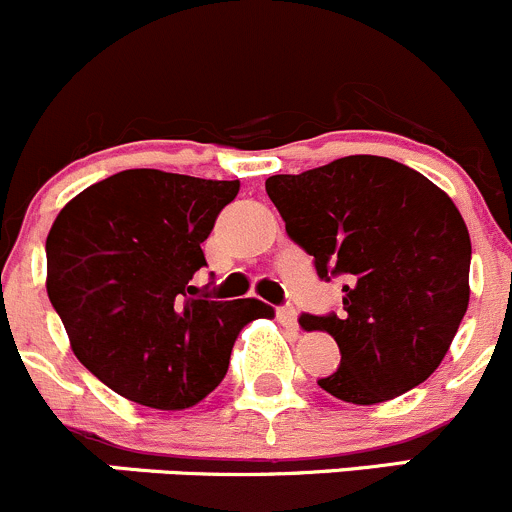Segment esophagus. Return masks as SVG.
<instances>
[{
	"label": "esophagus",
	"mask_w": 512,
	"mask_h": 512,
	"mask_svg": "<svg viewBox=\"0 0 512 512\" xmlns=\"http://www.w3.org/2000/svg\"><path fill=\"white\" fill-rule=\"evenodd\" d=\"M277 320H280L282 325H287V327H297V312L292 310L290 305H285V307H280V310H277Z\"/></svg>",
	"instance_id": "34e87169"
}]
</instances>
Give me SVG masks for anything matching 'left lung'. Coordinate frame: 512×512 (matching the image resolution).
<instances>
[{
	"instance_id": "1",
	"label": "left lung",
	"mask_w": 512,
	"mask_h": 512,
	"mask_svg": "<svg viewBox=\"0 0 512 512\" xmlns=\"http://www.w3.org/2000/svg\"><path fill=\"white\" fill-rule=\"evenodd\" d=\"M265 190L317 275L345 277L340 315H300L302 330H327L342 355L317 385L345 403L375 405L428 380L470 300V235L453 200L375 155L272 175Z\"/></svg>"
}]
</instances>
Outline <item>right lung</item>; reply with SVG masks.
Masks as SVG:
<instances>
[{"label": "right lung", "instance_id": "obj_1", "mask_svg": "<svg viewBox=\"0 0 512 512\" xmlns=\"http://www.w3.org/2000/svg\"><path fill=\"white\" fill-rule=\"evenodd\" d=\"M240 182L124 170L79 192L47 235V295L77 360L132 403L185 410L225 377L260 300H207L192 277Z\"/></svg>", "mask_w": 512, "mask_h": 512}]
</instances>
